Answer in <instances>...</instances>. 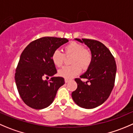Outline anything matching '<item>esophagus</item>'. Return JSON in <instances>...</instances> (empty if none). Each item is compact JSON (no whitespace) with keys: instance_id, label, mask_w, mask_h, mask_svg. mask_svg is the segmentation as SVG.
Returning <instances> with one entry per match:
<instances>
[{"instance_id":"obj_1","label":"esophagus","mask_w":133,"mask_h":133,"mask_svg":"<svg viewBox=\"0 0 133 133\" xmlns=\"http://www.w3.org/2000/svg\"><path fill=\"white\" fill-rule=\"evenodd\" d=\"M69 81V79H68V78H65V83H68Z\"/></svg>"}]
</instances>
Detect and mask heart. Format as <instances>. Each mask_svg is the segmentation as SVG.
I'll return each mask as SVG.
<instances>
[{
	"label": "heart",
	"mask_w": 133,
	"mask_h": 133,
	"mask_svg": "<svg viewBox=\"0 0 133 133\" xmlns=\"http://www.w3.org/2000/svg\"><path fill=\"white\" fill-rule=\"evenodd\" d=\"M66 55H73L72 58V65L65 66L58 71V75L60 77L70 79L73 78L81 71V67L86 69L91 61V54L88 49H84V46L76 42H71L65 47ZM52 63L56 66L60 67L63 65L65 60V55L56 49L51 55Z\"/></svg>",
	"instance_id": "obj_1"
}]
</instances>
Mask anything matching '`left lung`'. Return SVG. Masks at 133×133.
Wrapping results in <instances>:
<instances>
[{
	"mask_svg": "<svg viewBox=\"0 0 133 133\" xmlns=\"http://www.w3.org/2000/svg\"><path fill=\"white\" fill-rule=\"evenodd\" d=\"M90 49L91 61L88 69L80 76L83 82L75 78L77 88L71 94L74 102L81 108L91 109L102 105L109 98L114 86L116 64L109 49L98 41L75 38Z\"/></svg>",
	"mask_w": 133,
	"mask_h": 133,
	"instance_id": "1",
	"label": "left lung"
}]
</instances>
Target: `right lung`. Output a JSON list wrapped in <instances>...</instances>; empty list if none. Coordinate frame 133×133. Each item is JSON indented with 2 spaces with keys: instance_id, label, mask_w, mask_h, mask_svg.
Returning a JSON list of instances; mask_svg holds the SVG:
<instances>
[{
  "instance_id": "obj_1",
  "label": "right lung",
  "mask_w": 133,
  "mask_h": 133,
  "mask_svg": "<svg viewBox=\"0 0 133 133\" xmlns=\"http://www.w3.org/2000/svg\"><path fill=\"white\" fill-rule=\"evenodd\" d=\"M66 38L43 37L31 42L23 51L15 74L18 92L24 103L34 109L47 108L53 102L64 78L54 77L57 73L51 60L52 52ZM51 76L49 81L45 78Z\"/></svg>"
}]
</instances>
